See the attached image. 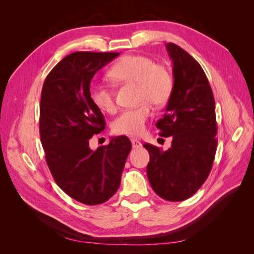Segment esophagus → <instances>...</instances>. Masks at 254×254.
<instances>
[{
  "label": "esophagus",
  "instance_id": "obj_1",
  "mask_svg": "<svg viewBox=\"0 0 254 254\" xmlns=\"http://www.w3.org/2000/svg\"><path fill=\"white\" fill-rule=\"evenodd\" d=\"M131 143H132V147L133 148H139L142 146V144L139 141H137V139L135 138H131Z\"/></svg>",
  "mask_w": 254,
  "mask_h": 254
}]
</instances>
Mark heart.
Returning <instances> with one entry per match:
<instances>
[{"instance_id":"heart-1","label":"heart","mask_w":254,"mask_h":254,"mask_svg":"<svg viewBox=\"0 0 254 254\" xmlns=\"http://www.w3.org/2000/svg\"><path fill=\"white\" fill-rule=\"evenodd\" d=\"M108 77L115 85H136V100L143 102L133 109L124 110L115 119L112 130L119 135L136 136L141 134L152 113L149 105H165L174 88V79L168 69L145 56L123 57L109 69ZM89 97L99 110L107 113L116 111L112 88L93 84L89 88Z\"/></svg>"}]
</instances>
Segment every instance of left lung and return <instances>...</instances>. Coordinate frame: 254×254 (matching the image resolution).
<instances>
[{
	"mask_svg": "<svg viewBox=\"0 0 254 254\" xmlns=\"http://www.w3.org/2000/svg\"><path fill=\"white\" fill-rule=\"evenodd\" d=\"M174 64V88L164 117L156 123L160 136H171V147L152 144L147 178L160 197L179 202L191 197L207 179L217 148L214 95L202 66L175 44H167Z\"/></svg>",
	"mask_w": 254,
	"mask_h": 254,
	"instance_id": "left-lung-1",
	"label": "left lung"
}]
</instances>
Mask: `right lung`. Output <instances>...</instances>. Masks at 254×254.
Returning a JSON list of instances; mask_svg holds the SVG:
<instances>
[{
	"label": "right lung",
	"instance_id": "obj_1",
	"mask_svg": "<svg viewBox=\"0 0 254 254\" xmlns=\"http://www.w3.org/2000/svg\"><path fill=\"white\" fill-rule=\"evenodd\" d=\"M119 55L71 53L51 69L42 86L39 132L47 165L57 185L86 205L105 203L117 192L132 148L127 136L89 148V139L106 127L104 115L90 100V82Z\"/></svg>",
	"mask_w": 254,
	"mask_h": 254
}]
</instances>
